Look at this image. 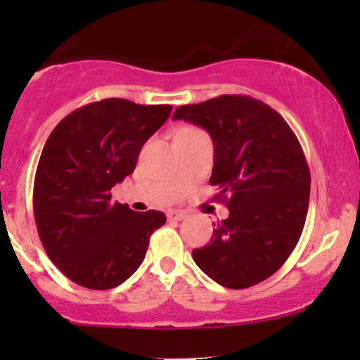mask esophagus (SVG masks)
I'll return each instance as SVG.
<instances>
[{
  "mask_svg": "<svg viewBox=\"0 0 360 360\" xmlns=\"http://www.w3.org/2000/svg\"><path fill=\"white\" fill-rule=\"evenodd\" d=\"M183 218H186V212H183V210H171V212H167L169 221H179Z\"/></svg>",
  "mask_w": 360,
  "mask_h": 360,
  "instance_id": "34e87169",
  "label": "esophagus"
}]
</instances>
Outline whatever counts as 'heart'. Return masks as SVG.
Masks as SVG:
<instances>
[{"mask_svg":"<svg viewBox=\"0 0 360 360\" xmlns=\"http://www.w3.org/2000/svg\"><path fill=\"white\" fill-rule=\"evenodd\" d=\"M186 130H191V128H188V127H183V128H179V130H177V131H186Z\"/></svg>","mask_w":360,"mask_h":360,"instance_id":"1","label":"heart"}]
</instances>
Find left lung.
I'll return each instance as SVG.
<instances>
[{"label":"left lung","instance_id":"left-lung-1","mask_svg":"<svg viewBox=\"0 0 360 360\" xmlns=\"http://www.w3.org/2000/svg\"><path fill=\"white\" fill-rule=\"evenodd\" d=\"M174 120L203 127L214 146L213 200L230 210L193 259L214 283L245 289L271 278L295 250L309 203V167L276 110L243 94L184 105Z\"/></svg>","mask_w":360,"mask_h":360}]
</instances>
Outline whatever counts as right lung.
<instances>
[{"instance_id":"1","label":"right lung","mask_w":360,"mask_h":360,"mask_svg":"<svg viewBox=\"0 0 360 360\" xmlns=\"http://www.w3.org/2000/svg\"><path fill=\"white\" fill-rule=\"evenodd\" d=\"M171 110L106 98L69 113L49 135L35 172L34 214L45 252L72 283L117 288L139 269L150 235L166 223L160 212L111 201V188L135 171L143 143Z\"/></svg>"}]
</instances>
